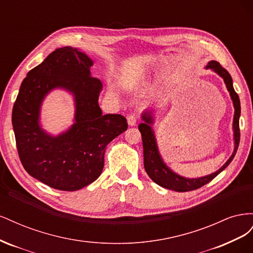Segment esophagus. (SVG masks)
Instances as JSON below:
<instances>
[{
    "mask_svg": "<svg viewBox=\"0 0 253 253\" xmlns=\"http://www.w3.org/2000/svg\"><path fill=\"white\" fill-rule=\"evenodd\" d=\"M127 124L129 126H135L137 124V116L134 114L127 116Z\"/></svg>",
    "mask_w": 253,
    "mask_h": 253,
    "instance_id": "34e87169",
    "label": "esophagus"
}]
</instances>
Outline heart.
Instances as JSON below:
<instances>
[{
	"label": "heart",
	"mask_w": 253,
	"mask_h": 253,
	"mask_svg": "<svg viewBox=\"0 0 253 253\" xmlns=\"http://www.w3.org/2000/svg\"><path fill=\"white\" fill-rule=\"evenodd\" d=\"M110 94H112V95H116V90H115L114 88H110Z\"/></svg>",
	"instance_id": "heart-1"
}]
</instances>
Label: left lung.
Instances as JSON below:
<instances>
[{
	"label": "left lung",
	"instance_id": "1",
	"mask_svg": "<svg viewBox=\"0 0 253 253\" xmlns=\"http://www.w3.org/2000/svg\"><path fill=\"white\" fill-rule=\"evenodd\" d=\"M206 70H211L219 77L224 80L226 87L230 94V98L233 103L234 108V116H233V140H234V150L232 155L230 156L227 162L220 167L217 171L211 173L209 175L202 176V177L196 178H188L185 176H181L177 173H175L172 169L167 166L164 162V159L160 155L158 145L156 141V136L154 131H153V124H154V117H153L151 111H144L141 114L142 124L138 126L139 131L142 136V144H143V164L144 170L149 175V177L156 182L160 187L176 191V192H187V191L196 190L205 186L206 183L210 182L214 177L224 171L226 168L232 162L234 158L237 148L240 143V116H241V102L239 95L235 93L233 88V82L230 74H229L224 67H221L220 64L216 61H210L207 64Z\"/></svg>",
	"mask_w": 253,
	"mask_h": 253
}]
</instances>
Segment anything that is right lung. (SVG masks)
Listing matches in <instances>:
<instances>
[{
	"label": "right lung",
	"instance_id": "add662e5",
	"mask_svg": "<svg viewBox=\"0 0 253 253\" xmlns=\"http://www.w3.org/2000/svg\"><path fill=\"white\" fill-rule=\"evenodd\" d=\"M93 64L78 48L56 49L28 72L13 105L21 163L30 176L53 189L77 191L95 181L103 170L106 145L127 128L121 115L102 114V83L91 77ZM53 89L67 91L75 104L74 124L56 136L40 122L42 103Z\"/></svg>",
	"mask_w": 253,
	"mask_h": 253
}]
</instances>
